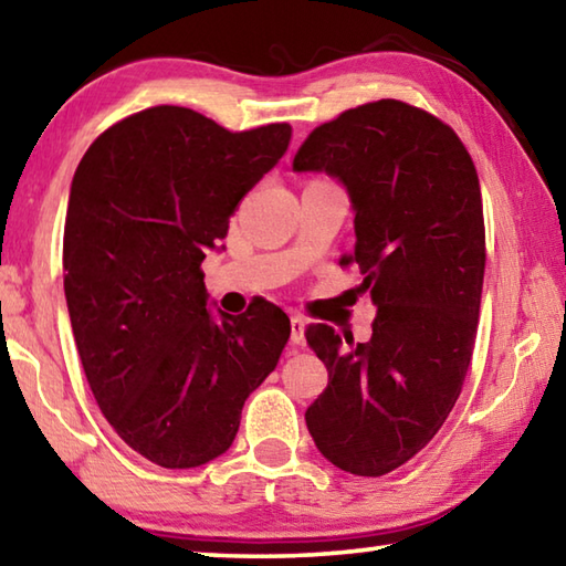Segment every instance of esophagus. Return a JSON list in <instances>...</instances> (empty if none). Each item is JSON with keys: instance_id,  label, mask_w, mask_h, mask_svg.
I'll return each instance as SVG.
<instances>
[{"instance_id": "1", "label": "esophagus", "mask_w": 566, "mask_h": 566, "mask_svg": "<svg viewBox=\"0 0 566 566\" xmlns=\"http://www.w3.org/2000/svg\"><path fill=\"white\" fill-rule=\"evenodd\" d=\"M304 329H306V322L296 314V317H292V344H296V347H304Z\"/></svg>"}]
</instances>
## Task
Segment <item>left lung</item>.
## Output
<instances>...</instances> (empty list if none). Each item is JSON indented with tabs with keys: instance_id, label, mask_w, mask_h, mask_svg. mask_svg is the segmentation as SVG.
Here are the masks:
<instances>
[{
	"instance_id": "obj_1",
	"label": "left lung",
	"mask_w": 566,
	"mask_h": 566,
	"mask_svg": "<svg viewBox=\"0 0 566 566\" xmlns=\"http://www.w3.org/2000/svg\"><path fill=\"white\" fill-rule=\"evenodd\" d=\"M294 169L344 181L357 244L339 264L359 266L377 306L369 342L306 327L329 371L306 427L334 467L389 474L432 442L472 364L486 262L474 161L434 114L379 99L319 124Z\"/></svg>"
}]
</instances>
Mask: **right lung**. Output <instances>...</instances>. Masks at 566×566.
Instances as JSON below:
<instances>
[{
    "mask_svg": "<svg viewBox=\"0 0 566 566\" xmlns=\"http://www.w3.org/2000/svg\"><path fill=\"white\" fill-rule=\"evenodd\" d=\"M290 137L286 122L229 132L159 104L104 129L74 171L62 266L84 375L114 432L165 469L232 447L290 339V317L262 296L214 319L202 272Z\"/></svg>",
    "mask_w": 566,
    "mask_h": 566,
    "instance_id": "add662e5",
    "label": "right lung"
}]
</instances>
